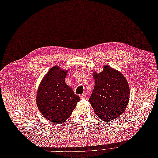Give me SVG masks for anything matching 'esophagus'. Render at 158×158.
Returning <instances> with one entry per match:
<instances>
[{
  "mask_svg": "<svg viewBox=\"0 0 158 158\" xmlns=\"http://www.w3.org/2000/svg\"><path fill=\"white\" fill-rule=\"evenodd\" d=\"M80 98L81 99H85V98H86V97H85V95L84 94H81L80 95Z\"/></svg>",
  "mask_w": 158,
  "mask_h": 158,
  "instance_id": "1",
  "label": "esophagus"
}]
</instances>
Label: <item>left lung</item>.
<instances>
[{"mask_svg": "<svg viewBox=\"0 0 158 158\" xmlns=\"http://www.w3.org/2000/svg\"><path fill=\"white\" fill-rule=\"evenodd\" d=\"M94 88L89 101L98 118L104 122L117 118L124 113L129 102L130 89L118 70L104 65L103 70L93 71Z\"/></svg>", "mask_w": 158, "mask_h": 158, "instance_id": "obj_1", "label": "left lung"}]
</instances>
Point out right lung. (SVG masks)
Masks as SVG:
<instances>
[{
  "instance_id": "1",
  "label": "right lung",
  "mask_w": 158,
  "mask_h": 158,
  "mask_svg": "<svg viewBox=\"0 0 158 158\" xmlns=\"http://www.w3.org/2000/svg\"><path fill=\"white\" fill-rule=\"evenodd\" d=\"M67 70L55 65L42 79L36 94V105L44 117L62 124L70 117L80 98L65 82Z\"/></svg>"
}]
</instances>
